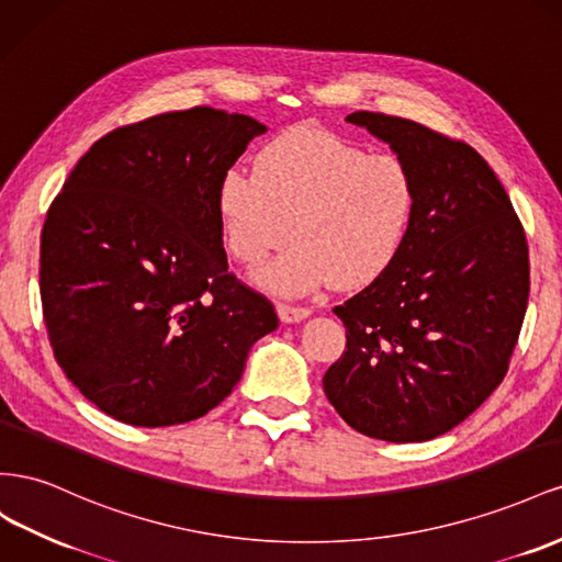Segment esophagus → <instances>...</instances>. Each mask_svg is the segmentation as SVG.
Here are the masks:
<instances>
[{"label": "esophagus", "instance_id": "esophagus-1", "mask_svg": "<svg viewBox=\"0 0 562 562\" xmlns=\"http://www.w3.org/2000/svg\"><path fill=\"white\" fill-rule=\"evenodd\" d=\"M278 315H280L282 323H299V319L311 315V308L292 306V303H280V306H278Z\"/></svg>", "mask_w": 562, "mask_h": 562}]
</instances>
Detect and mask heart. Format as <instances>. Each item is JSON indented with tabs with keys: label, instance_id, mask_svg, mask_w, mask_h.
<instances>
[{
	"label": "heart",
	"instance_id": "heart-1",
	"mask_svg": "<svg viewBox=\"0 0 562 562\" xmlns=\"http://www.w3.org/2000/svg\"><path fill=\"white\" fill-rule=\"evenodd\" d=\"M416 202L403 157L315 126L276 136L256 155V171L233 167L216 190L223 245L237 263L259 266L286 235L294 239L263 272L284 294L329 280L352 290L383 276L407 243Z\"/></svg>",
	"mask_w": 562,
	"mask_h": 562
}]
</instances>
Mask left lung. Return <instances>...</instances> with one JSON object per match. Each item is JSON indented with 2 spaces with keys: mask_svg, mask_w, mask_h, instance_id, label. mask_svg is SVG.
<instances>
[{
  "mask_svg": "<svg viewBox=\"0 0 562 562\" xmlns=\"http://www.w3.org/2000/svg\"><path fill=\"white\" fill-rule=\"evenodd\" d=\"M412 167L419 202L395 263L334 313L346 350L325 393L364 436L424 442L459 426L508 372L530 296L522 223L469 143L352 112Z\"/></svg>",
  "mask_w": 562,
  "mask_h": 562,
  "instance_id": "1",
  "label": "left lung"
}]
</instances>
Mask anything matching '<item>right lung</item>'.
I'll return each instance as SVG.
<instances>
[{"label": "right lung", "instance_id": "right-lung-1", "mask_svg": "<svg viewBox=\"0 0 562 562\" xmlns=\"http://www.w3.org/2000/svg\"><path fill=\"white\" fill-rule=\"evenodd\" d=\"M263 132L202 105L117 126L46 212L40 294L54 358L117 422L200 419L278 327L276 306L228 270L216 210L221 176Z\"/></svg>", "mask_w": 562, "mask_h": 562}]
</instances>
